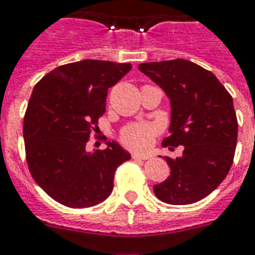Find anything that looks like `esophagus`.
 I'll use <instances>...</instances> for the list:
<instances>
[{
  "label": "esophagus",
  "instance_id": "obj_1",
  "mask_svg": "<svg viewBox=\"0 0 255 255\" xmlns=\"http://www.w3.org/2000/svg\"><path fill=\"white\" fill-rule=\"evenodd\" d=\"M131 156H133V159H143V160H146L150 158L147 154H139V152H133V155Z\"/></svg>",
  "mask_w": 255,
  "mask_h": 255
}]
</instances>
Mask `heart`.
<instances>
[{"mask_svg": "<svg viewBox=\"0 0 255 255\" xmlns=\"http://www.w3.org/2000/svg\"><path fill=\"white\" fill-rule=\"evenodd\" d=\"M158 133V128L150 124H133L121 131L122 142L130 148L144 150L152 143Z\"/></svg>", "mask_w": 255, "mask_h": 255, "instance_id": "b5f03b06", "label": "heart"}]
</instances>
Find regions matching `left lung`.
Masks as SVG:
<instances>
[{"label":"left lung","mask_w":255,"mask_h":255,"mask_svg":"<svg viewBox=\"0 0 255 255\" xmlns=\"http://www.w3.org/2000/svg\"><path fill=\"white\" fill-rule=\"evenodd\" d=\"M138 68L170 99L171 135L163 147L184 148L176 159L164 156L170 176L154 185V193L167 204L196 203L219 187L233 163L238 131L233 99L211 71L185 59Z\"/></svg>","instance_id":"1"}]
</instances>
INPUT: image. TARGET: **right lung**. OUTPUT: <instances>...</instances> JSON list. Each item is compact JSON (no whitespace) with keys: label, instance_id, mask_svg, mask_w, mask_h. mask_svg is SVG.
<instances>
[{"label":"right lung","instance_id":"right-lung-1","mask_svg":"<svg viewBox=\"0 0 255 255\" xmlns=\"http://www.w3.org/2000/svg\"><path fill=\"white\" fill-rule=\"evenodd\" d=\"M130 70L129 63L85 59L55 68L32 89L23 120L26 160L34 180L60 204H100L113 191L117 167L131 158L116 140L87 150L108 89Z\"/></svg>","mask_w":255,"mask_h":255}]
</instances>
